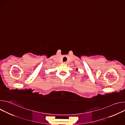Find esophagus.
Instances as JSON below:
<instances>
[{"instance_id":"1","label":"esophagus","mask_w":125,"mask_h":125,"mask_svg":"<svg viewBox=\"0 0 125 125\" xmlns=\"http://www.w3.org/2000/svg\"><path fill=\"white\" fill-rule=\"evenodd\" d=\"M64 64H68V62H64Z\"/></svg>"}]
</instances>
